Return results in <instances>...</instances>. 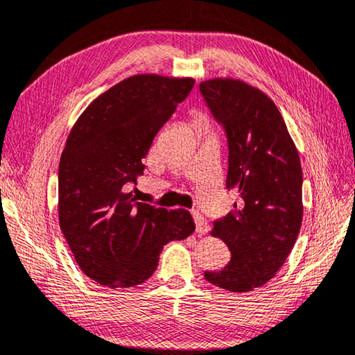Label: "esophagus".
<instances>
[{"mask_svg": "<svg viewBox=\"0 0 355 355\" xmlns=\"http://www.w3.org/2000/svg\"><path fill=\"white\" fill-rule=\"evenodd\" d=\"M192 215H193V221H196V231H197L200 235H203V234H206L207 231H209V226H207V223H206V220H205L203 215H201V214L197 212V211H193Z\"/></svg>", "mask_w": 355, "mask_h": 355, "instance_id": "obj_1", "label": "esophagus"}]
</instances>
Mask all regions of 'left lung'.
Masks as SVG:
<instances>
[{
    "label": "left lung",
    "instance_id": "left-lung-1",
    "mask_svg": "<svg viewBox=\"0 0 355 355\" xmlns=\"http://www.w3.org/2000/svg\"><path fill=\"white\" fill-rule=\"evenodd\" d=\"M200 90L226 129V187L241 198L214 221L211 232L226 243L231 261L221 270H206L205 279L221 289L249 293L279 272L300 232V158L279 107L263 90L229 76L200 83Z\"/></svg>",
    "mask_w": 355,
    "mask_h": 355
}]
</instances>
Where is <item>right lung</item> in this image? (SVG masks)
<instances>
[{
  "label": "right lung",
  "instance_id": "add662e5",
  "mask_svg": "<svg viewBox=\"0 0 355 355\" xmlns=\"http://www.w3.org/2000/svg\"><path fill=\"white\" fill-rule=\"evenodd\" d=\"M193 87L189 76L138 73L89 104L75 121L58 168V218L76 265L107 288L154 274L159 252L196 231L186 209L168 211L124 191L143 175L157 132Z\"/></svg>",
  "mask_w": 355,
  "mask_h": 355
}]
</instances>
